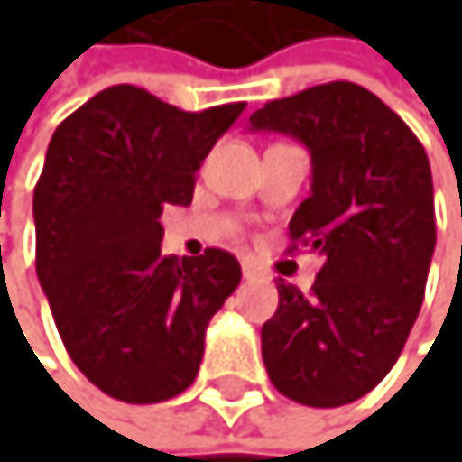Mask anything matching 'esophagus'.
<instances>
[{
	"label": "esophagus",
	"instance_id": "obj_1",
	"mask_svg": "<svg viewBox=\"0 0 462 462\" xmlns=\"http://www.w3.org/2000/svg\"><path fill=\"white\" fill-rule=\"evenodd\" d=\"M241 269H244V277H246V280L263 277V272L257 269V263H254V260H244V263H241Z\"/></svg>",
	"mask_w": 462,
	"mask_h": 462
}]
</instances>
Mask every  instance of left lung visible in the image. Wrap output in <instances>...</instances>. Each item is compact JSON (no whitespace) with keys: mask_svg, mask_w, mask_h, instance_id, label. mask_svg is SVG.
Masks as SVG:
<instances>
[{"mask_svg":"<svg viewBox=\"0 0 462 462\" xmlns=\"http://www.w3.org/2000/svg\"><path fill=\"white\" fill-rule=\"evenodd\" d=\"M249 124L308 146L313 185L288 224V252L321 254L310 293L277 282V313L260 332L265 371L299 404H349L393 368L421 310L435 252L427 152L380 97L346 79L265 102Z\"/></svg>","mask_w":462,"mask_h":462,"instance_id":"obj_1","label":"left lung"}]
</instances>
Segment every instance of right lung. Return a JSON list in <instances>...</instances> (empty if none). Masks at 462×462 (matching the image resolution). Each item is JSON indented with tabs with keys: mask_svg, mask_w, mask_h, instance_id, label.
<instances>
[{
	"mask_svg": "<svg viewBox=\"0 0 462 462\" xmlns=\"http://www.w3.org/2000/svg\"><path fill=\"white\" fill-rule=\"evenodd\" d=\"M246 102L188 113L113 85L55 130L35 185V272L60 341L102 393L154 404L199 374L205 329L241 282L224 249L161 254L166 205H190L197 171Z\"/></svg>",
	"mask_w": 462,
	"mask_h": 462,
	"instance_id": "right-lung-1",
	"label": "right lung"
}]
</instances>
